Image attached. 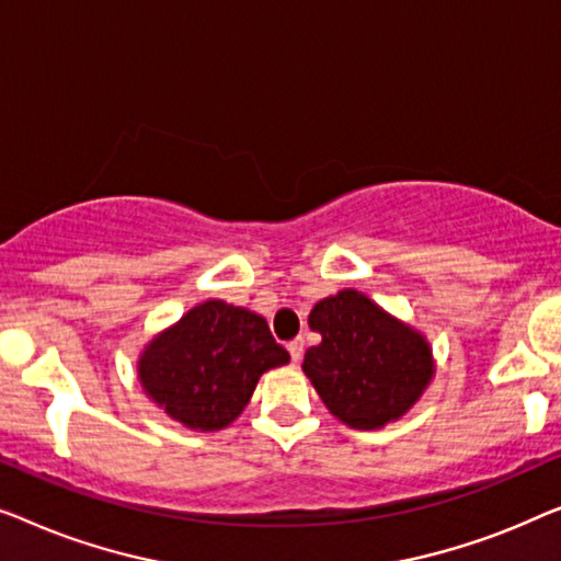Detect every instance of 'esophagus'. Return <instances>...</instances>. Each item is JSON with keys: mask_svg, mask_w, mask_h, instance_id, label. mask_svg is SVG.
<instances>
[{"mask_svg": "<svg viewBox=\"0 0 561 561\" xmlns=\"http://www.w3.org/2000/svg\"><path fill=\"white\" fill-rule=\"evenodd\" d=\"M287 351H289V356H291V360H295V363L302 360V353H305V341H302V337H295V341L287 345Z\"/></svg>", "mask_w": 561, "mask_h": 561, "instance_id": "34e87169", "label": "esophagus"}]
</instances>
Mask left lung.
Wrapping results in <instances>:
<instances>
[{
	"label": "left lung",
	"instance_id": "8db88e82",
	"mask_svg": "<svg viewBox=\"0 0 561 561\" xmlns=\"http://www.w3.org/2000/svg\"><path fill=\"white\" fill-rule=\"evenodd\" d=\"M307 322L322 341L305 353V376L330 414L353 430L401 420L435 378L427 335L358 289L320 299Z\"/></svg>",
	"mask_w": 561,
	"mask_h": 561
}]
</instances>
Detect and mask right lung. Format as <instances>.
Instances as JSON below:
<instances>
[{"label": "right lung", "mask_w": 561, "mask_h": 561, "mask_svg": "<svg viewBox=\"0 0 561 561\" xmlns=\"http://www.w3.org/2000/svg\"><path fill=\"white\" fill-rule=\"evenodd\" d=\"M289 363L262 314L205 299L139 353L137 381L164 414L195 432L239 420L259 378Z\"/></svg>", "instance_id": "1"}]
</instances>
